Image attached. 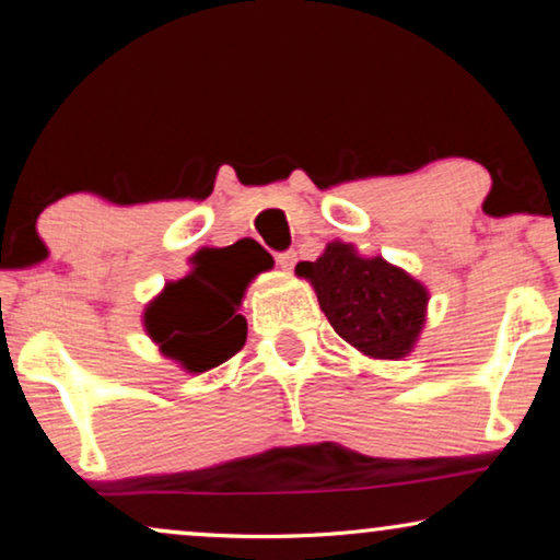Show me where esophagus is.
I'll list each match as a JSON object with an SVG mask.
<instances>
[{
    "label": "esophagus",
    "instance_id": "34e87169",
    "mask_svg": "<svg viewBox=\"0 0 560 560\" xmlns=\"http://www.w3.org/2000/svg\"><path fill=\"white\" fill-rule=\"evenodd\" d=\"M275 259H278V265L282 267V270L290 272L295 267V262H298V255H295L293 249H288V252H278V257H275Z\"/></svg>",
    "mask_w": 560,
    "mask_h": 560
}]
</instances>
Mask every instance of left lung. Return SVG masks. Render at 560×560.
Segmentation results:
<instances>
[{
	"instance_id": "left-lung-1",
	"label": "left lung",
	"mask_w": 560,
	"mask_h": 560,
	"mask_svg": "<svg viewBox=\"0 0 560 560\" xmlns=\"http://www.w3.org/2000/svg\"><path fill=\"white\" fill-rule=\"evenodd\" d=\"M298 278L316 290L334 331L372 359H402L425 324L428 290L382 257H362L354 244L331 242L316 262H298Z\"/></svg>"
}]
</instances>
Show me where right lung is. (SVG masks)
I'll use <instances>...</instances> for the list:
<instances>
[{"label":"right lung","instance_id":"add662e5","mask_svg":"<svg viewBox=\"0 0 560 560\" xmlns=\"http://www.w3.org/2000/svg\"><path fill=\"white\" fill-rule=\"evenodd\" d=\"M257 259H267V252L255 240H242L226 249L198 252L190 259L194 270L167 282L144 308V331L163 357L190 374H201L244 347L247 320L240 305L259 272Z\"/></svg>","mask_w":560,"mask_h":560}]
</instances>
